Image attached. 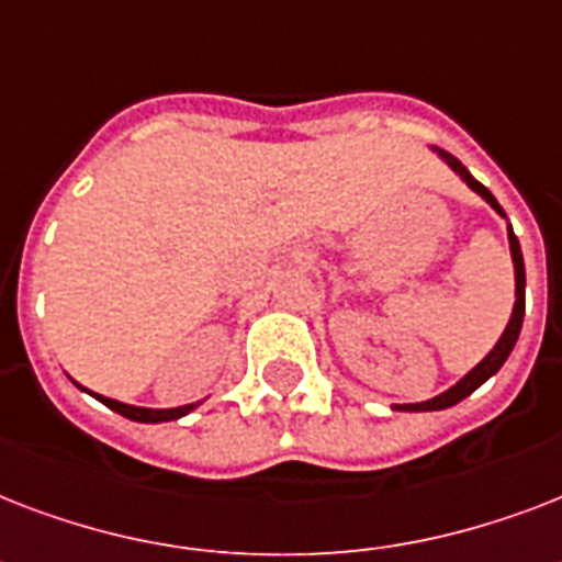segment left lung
Masks as SVG:
<instances>
[{
    "mask_svg": "<svg viewBox=\"0 0 562 562\" xmlns=\"http://www.w3.org/2000/svg\"><path fill=\"white\" fill-rule=\"evenodd\" d=\"M440 157L446 160V166L458 175V178L467 183V187L472 189V192H479L484 201L493 206V210L498 212V215H505V210L498 206V201L493 198V192H490L487 187H481L479 180L472 178L470 171H467V166H463L458 157H452L449 151H440V148H435ZM507 238H510V256H514V271H516V303H514V315H510V321H507L505 333H502V338L496 341V347L484 356V359L475 364V368L470 370V373L463 375L461 382L452 384L449 391H443L440 396H435V400L428 402H411V405H396L400 411H443V408H452V405H458L461 400H467L475 387H481V384L487 382L490 375H496L498 370H502V364L507 361V356L514 352L516 347V338H519V329H522V317H525V262H522V247H519V238L514 236V229L507 227Z\"/></svg>",
    "mask_w": 562,
    "mask_h": 562,
    "instance_id": "left-lung-1",
    "label": "left lung"
}]
</instances>
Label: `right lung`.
<instances>
[{"label":"right lung","mask_w":562,"mask_h":562,"mask_svg":"<svg viewBox=\"0 0 562 562\" xmlns=\"http://www.w3.org/2000/svg\"><path fill=\"white\" fill-rule=\"evenodd\" d=\"M83 391H87V387H83ZM92 396L99 402H104L110 411H116L122 417L134 419V423H169V419L187 417L189 411L194 408V402L192 405H180V408H136V405H125V402L110 400V396H101V393H92Z\"/></svg>","instance_id":"1"}]
</instances>
